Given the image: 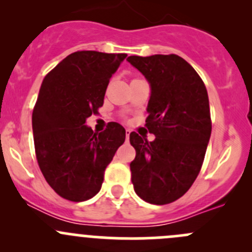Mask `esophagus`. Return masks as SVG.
I'll use <instances>...</instances> for the list:
<instances>
[{"mask_svg": "<svg viewBox=\"0 0 252 252\" xmlns=\"http://www.w3.org/2000/svg\"><path fill=\"white\" fill-rule=\"evenodd\" d=\"M126 140H129V136H130V130H129V129H126Z\"/></svg>", "mask_w": 252, "mask_h": 252, "instance_id": "1", "label": "esophagus"}]
</instances>
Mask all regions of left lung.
<instances>
[{
  "instance_id": "left-lung-1",
  "label": "left lung",
  "mask_w": 252,
  "mask_h": 252,
  "mask_svg": "<svg viewBox=\"0 0 252 252\" xmlns=\"http://www.w3.org/2000/svg\"><path fill=\"white\" fill-rule=\"evenodd\" d=\"M151 85L146 126L154 141L130 133L134 190L144 201L167 205L182 197L200 173L212 130L206 86L177 55L130 56Z\"/></svg>"
}]
</instances>
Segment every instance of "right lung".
Wrapping results in <instances>:
<instances>
[{"instance_id": "obj_1", "label": "right lung", "mask_w": 252, "mask_h": 252, "mask_svg": "<svg viewBox=\"0 0 252 252\" xmlns=\"http://www.w3.org/2000/svg\"><path fill=\"white\" fill-rule=\"evenodd\" d=\"M126 57L77 51L42 80L32 110L35 155L48 185L63 199L80 202L95 196L126 140L124 128L114 122L100 134L85 126L102 107L110 78Z\"/></svg>"}]
</instances>
